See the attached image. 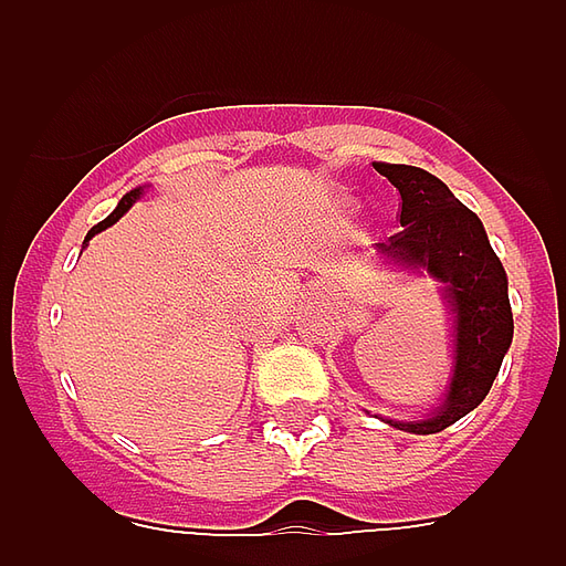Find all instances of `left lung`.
<instances>
[{"mask_svg": "<svg viewBox=\"0 0 566 566\" xmlns=\"http://www.w3.org/2000/svg\"><path fill=\"white\" fill-rule=\"evenodd\" d=\"M374 169L402 198V232L377 243V252L397 266L437 277L453 314V377L439 411L417 422H385L408 433H439L488 397L513 343L507 274L482 221L437 175L408 164H374Z\"/></svg>", "mask_w": 566, "mask_h": 566, "instance_id": "left-lung-1", "label": "left lung"}]
</instances>
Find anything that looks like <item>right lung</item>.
<instances>
[{
	"mask_svg": "<svg viewBox=\"0 0 566 566\" xmlns=\"http://www.w3.org/2000/svg\"><path fill=\"white\" fill-rule=\"evenodd\" d=\"M142 195H144V189H142V187H138V189H129V192L124 195L122 201H118V207L113 209V214H107V218H104V221L98 223V227H93V229H90V232H87V238H84V247H87V243H90V238H93V234H98V232H102V229L113 227V223L118 221V218H122V214L127 212V209L133 207V203L138 201V198H142Z\"/></svg>",
	"mask_w": 566,
	"mask_h": 566,
	"instance_id": "obj_1",
	"label": "right lung"
}]
</instances>
